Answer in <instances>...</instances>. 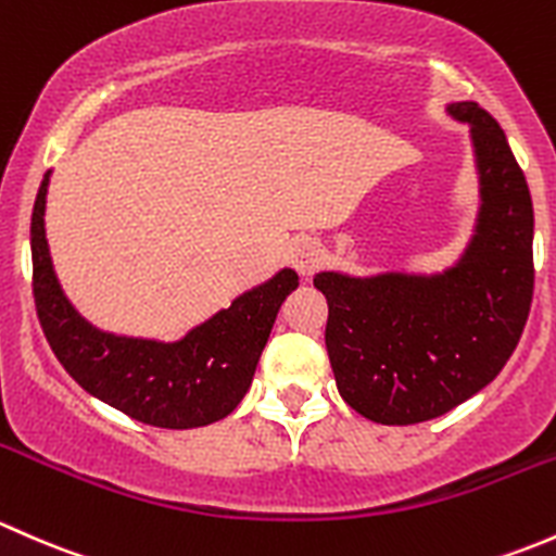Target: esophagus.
Instances as JSON below:
<instances>
[{
    "instance_id": "obj_1",
    "label": "esophagus",
    "mask_w": 556,
    "mask_h": 556,
    "mask_svg": "<svg viewBox=\"0 0 556 556\" xmlns=\"http://www.w3.org/2000/svg\"><path fill=\"white\" fill-rule=\"evenodd\" d=\"M289 260H291V267H294L302 278H307L313 276V273L318 270L320 262H324V249H320V243H316V240L300 238L291 243Z\"/></svg>"
}]
</instances>
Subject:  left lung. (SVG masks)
Instances as JSON below:
<instances>
[{
    "label": "left lung",
    "mask_w": 556,
    "mask_h": 556,
    "mask_svg": "<svg viewBox=\"0 0 556 556\" xmlns=\"http://www.w3.org/2000/svg\"><path fill=\"white\" fill-rule=\"evenodd\" d=\"M468 125L479 211L463 254L442 273L320 270L326 351L337 391L382 426L433 420L506 366L533 302V200L506 134L477 101H452Z\"/></svg>",
    "instance_id": "left-lung-1"
}]
</instances>
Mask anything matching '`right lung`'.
Wrapping results in <instances>:
<instances>
[{
    "instance_id": "right-lung-1",
    "label": "right lung",
    "mask_w": 556,
    "mask_h": 556,
    "mask_svg": "<svg viewBox=\"0 0 556 556\" xmlns=\"http://www.w3.org/2000/svg\"><path fill=\"white\" fill-rule=\"evenodd\" d=\"M48 185L50 170L34 200L31 262L37 316L55 358L90 396L147 426L200 428L230 415L254 380L280 305L300 286L296 273L283 267L181 340L104 331L79 316L53 270L45 238Z\"/></svg>"
}]
</instances>
